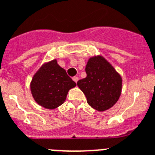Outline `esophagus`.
Returning <instances> with one entry per match:
<instances>
[{
  "instance_id": "1",
  "label": "esophagus",
  "mask_w": 155,
  "mask_h": 155,
  "mask_svg": "<svg viewBox=\"0 0 155 155\" xmlns=\"http://www.w3.org/2000/svg\"><path fill=\"white\" fill-rule=\"evenodd\" d=\"M73 80H74V81L77 83V82H78V77H76V76L74 77V78H73Z\"/></svg>"
}]
</instances>
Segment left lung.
<instances>
[{"instance_id": "1", "label": "left lung", "mask_w": 155, "mask_h": 155, "mask_svg": "<svg viewBox=\"0 0 155 155\" xmlns=\"http://www.w3.org/2000/svg\"><path fill=\"white\" fill-rule=\"evenodd\" d=\"M86 78L77 85L86 97L91 107L106 111L118 101L122 91V78L104 56L89 59L86 66Z\"/></svg>"}]
</instances>
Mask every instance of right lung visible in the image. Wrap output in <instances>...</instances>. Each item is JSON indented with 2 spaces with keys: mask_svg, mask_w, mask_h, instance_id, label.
<instances>
[{
  "mask_svg": "<svg viewBox=\"0 0 155 155\" xmlns=\"http://www.w3.org/2000/svg\"><path fill=\"white\" fill-rule=\"evenodd\" d=\"M75 86L76 83L56 59L43 64L31 81L35 101L47 109H55L64 104L69 91Z\"/></svg>",
  "mask_w": 155,
  "mask_h": 155,
  "instance_id": "right-lung-1",
  "label": "right lung"
}]
</instances>
